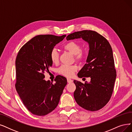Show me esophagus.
<instances>
[{
  "label": "esophagus",
  "instance_id": "esophagus-1",
  "mask_svg": "<svg viewBox=\"0 0 132 132\" xmlns=\"http://www.w3.org/2000/svg\"><path fill=\"white\" fill-rule=\"evenodd\" d=\"M67 82H68V83H72V82H73V81L71 80V79L68 78H67Z\"/></svg>",
  "mask_w": 132,
  "mask_h": 132
}]
</instances>
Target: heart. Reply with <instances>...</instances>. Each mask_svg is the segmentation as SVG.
Listing matches in <instances>:
<instances>
[{
	"label": "heart",
	"instance_id": "obj_1",
	"mask_svg": "<svg viewBox=\"0 0 132 132\" xmlns=\"http://www.w3.org/2000/svg\"><path fill=\"white\" fill-rule=\"evenodd\" d=\"M63 48L73 55L76 61L78 62H83L86 58V51L81 49V46L78 42L75 41L68 42ZM50 60L53 64H57L59 62L60 54L56 49H52L50 53ZM77 68L76 65H62L57 70L60 74L66 77H72L77 71Z\"/></svg>",
	"mask_w": 132,
	"mask_h": 132
}]
</instances>
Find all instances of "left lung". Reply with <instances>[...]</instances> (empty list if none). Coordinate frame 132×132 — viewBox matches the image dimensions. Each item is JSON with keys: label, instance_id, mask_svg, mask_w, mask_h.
Listing matches in <instances>:
<instances>
[{"label": "left lung", "instance_id": "left-lung-1", "mask_svg": "<svg viewBox=\"0 0 132 132\" xmlns=\"http://www.w3.org/2000/svg\"><path fill=\"white\" fill-rule=\"evenodd\" d=\"M82 38L89 45L87 63L78 73L80 78H91L83 83L73 81V96L79 106L90 111H97L106 106L113 94L117 77L112 47L103 36L95 31L82 30L70 34L67 40Z\"/></svg>", "mask_w": 132, "mask_h": 132}]
</instances>
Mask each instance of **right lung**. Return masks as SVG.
Segmentation results:
<instances>
[{
    "label": "right lung",
    "mask_w": 132,
    "mask_h": 132,
    "mask_svg": "<svg viewBox=\"0 0 132 132\" xmlns=\"http://www.w3.org/2000/svg\"><path fill=\"white\" fill-rule=\"evenodd\" d=\"M66 35H40L34 37L19 50L15 59V89L26 108L34 115L44 116L59 103L67 78L58 75L55 83L45 81L44 72L52 63L50 51Z\"/></svg>",
    "instance_id": "add662e5"
}]
</instances>
